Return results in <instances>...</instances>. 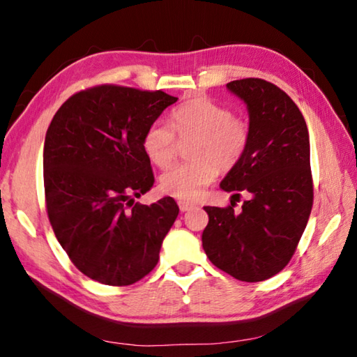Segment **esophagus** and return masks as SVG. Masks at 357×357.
Wrapping results in <instances>:
<instances>
[{
  "mask_svg": "<svg viewBox=\"0 0 357 357\" xmlns=\"http://www.w3.org/2000/svg\"><path fill=\"white\" fill-rule=\"evenodd\" d=\"M178 204H179L181 213H185V211H190L193 206H195V204H192L189 202H178Z\"/></svg>",
  "mask_w": 357,
  "mask_h": 357,
  "instance_id": "obj_1",
  "label": "esophagus"
}]
</instances>
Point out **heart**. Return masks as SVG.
<instances>
[{
    "instance_id": "heart-1",
    "label": "heart",
    "mask_w": 357,
    "mask_h": 357,
    "mask_svg": "<svg viewBox=\"0 0 357 357\" xmlns=\"http://www.w3.org/2000/svg\"><path fill=\"white\" fill-rule=\"evenodd\" d=\"M172 124L181 140H193L189 164L176 165L160 176V190L178 200H195L217 176L239 164L250 143V124L208 98H193L172 113ZM143 151L151 164L172 165L176 137L170 126L155 121L144 130Z\"/></svg>"
}]
</instances>
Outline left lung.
I'll list each match as a JSON object with an SVG mask.
<instances>
[{
  "label": "left lung",
  "mask_w": 357,
  "mask_h": 357,
  "mask_svg": "<svg viewBox=\"0 0 357 357\" xmlns=\"http://www.w3.org/2000/svg\"><path fill=\"white\" fill-rule=\"evenodd\" d=\"M227 88L245 102L250 143L220 187L243 209L204 206L209 222L203 249L211 263L243 282L275 275L291 259L313 204L310 142L305 119L291 98L261 78H243Z\"/></svg>",
  "instance_id": "1"
}]
</instances>
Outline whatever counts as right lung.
Masks as SVG:
<instances>
[{"mask_svg": "<svg viewBox=\"0 0 357 357\" xmlns=\"http://www.w3.org/2000/svg\"><path fill=\"white\" fill-rule=\"evenodd\" d=\"M178 98L100 84L59 107L44 143L48 220L89 279L126 287L155 268L179 214L172 197L135 203L154 184L143 135Z\"/></svg>", "mask_w": 357, "mask_h": 357, "instance_id": "right-lung-1", "label": "right lung"}]
</instances>
